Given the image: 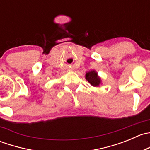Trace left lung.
<instances>
[{"label": "left lung", "mask_w": 150, "mask_h": 150, "mask_svg": "<svg viewBox=\"0 0 150 150\" xmlns=\"http://www.w3.org/2000/svg\"><path fill=\"white\" fill-rule=\"evenodd\" d=\"M86 79L91 86L99 87L102 84V79L98 75V72L94 69L87 72L86 73Z\"/></svg>", "instance_id": "8db88e82"}]
</instances>
